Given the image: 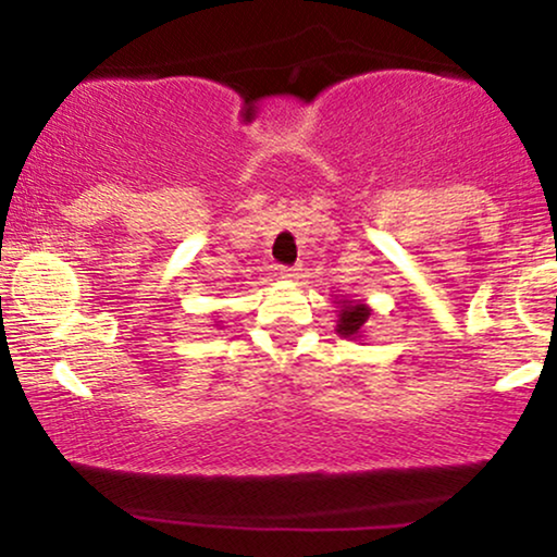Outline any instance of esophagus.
Wrapping results in <instances>:
<instances>
[{
	"instance_id": "34e87169",
	"label": "esophagus",
	"mask_w": 557,
	"mask_h": 557,
	"mask_svg": "<svg viewBox=\"0 0 557 557\" xmlns=\"http://www.w3.org/2000/svg\"><path fill=\"white\" fill-rule=\"evenodd\" d=\"M278 273H281V278H296V276H299L296 269H288V265H284V269H281Z\"/></svg>"
}]
</instances>
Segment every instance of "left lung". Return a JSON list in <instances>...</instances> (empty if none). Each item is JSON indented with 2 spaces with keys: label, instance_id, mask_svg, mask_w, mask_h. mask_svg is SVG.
I'll list each match as a JSON object with an SVG mask.
<instances>
[{
  "label": "left lung",
  "instance_id": "obj_1",
  "mask_svg": "<svg viewBox=\"0 0 557 557\" xmlns=\"http://www.w3.org/2000/svg\"><path fill=\"white\" fill-rule=\"evenodd\" d=\"M342 304L339 309V319H337V334L342 337H360L362 324L368 322L370 317V307H364L360 301H337Z\"/></svg>",
  "mask_w": 557,
  "mask_h": 557
}]
</instances>
